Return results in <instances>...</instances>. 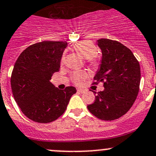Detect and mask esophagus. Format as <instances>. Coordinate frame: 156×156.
Listing matches in <instances>:
<instances>
[{"label":"esophagus","mask_w":156,"mask_h":156,"mask_svg":"<svg viewBox=\"0 0 156 156\" xmlns=\"http://www.w3.org/2000/svg\"><path fill=\"white\" fill-rule=\"evenodd\" d=\"M77 90H78V92H80V93H83V92H85V90H83V89H78Z\"/></svg>","instance_id":"obj_1"}]
</instances>
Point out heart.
I'll use <instances>...</instances> for the list:
<instances>
[{
  "label": "heart",
  "mask_w": 156,
  "mask_h": 156,
  "mask_svg": "<svg viewBox=\"0 0 156 156\" xmlns=\"http://www.w3.org/2000/svg\"><path fill=\"white\" fill-rule=\"evenodd\" d=\"M73 48L83 58L87 59V63L92 65L95 64L96 62H95V60L94 59L93 56L96 53V47L91 41L87 40H81L73 44ZM64 62V57L63 56L62 59H61V63L63 64ZM85 78H86V73L82 71L75 72L73 75V81L76 84H79Z\"/></svg>",
  "instance_id": "heart-1"
}]
</instances>
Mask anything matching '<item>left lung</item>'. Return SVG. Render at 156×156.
Wrapping results in <instances>:
<instances>
[{"mask_svg":"<svg viewBox=\"0 0 156 156\" xmlns=\"http://www.w3.org/2000/svg\"><path fill=\"white\" fill-rule=\"evenodd\" d=\"M101 50V64L93 84L103 82L104 90L97 93L93 104L87 106L98 119L112 121L129 111L136 101L141 81L140 65L129 49L116 41H97Z\"/></svg>","mask_w":156,"mask_h":156,"instance_id":"8db88e82","label":"left lung"}]
</instances>
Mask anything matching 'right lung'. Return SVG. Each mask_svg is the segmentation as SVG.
<instances>
[{"label": "right lung", "instance_id": "add662e5", "mask_svg": "<svg viewBox=\"0 0 156 156\" xmlns=\"http://www.w3.org/2000/svg\"><path fill=\"white\" fill-rule=\"evenodd\" d=\"M67 43L42 41L27 47L15 62L11 77L13 96L22 112L37 123H49L66 110L74 87L59 90L51 82L58 72Z\"/></svg>", "mask_w": 156, "mask_h": 156}]
</instances>
